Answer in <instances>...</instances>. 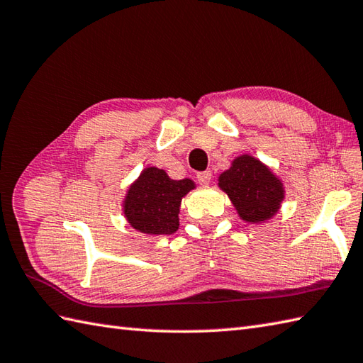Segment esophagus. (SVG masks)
Returning <instances> with one entry per match:
<instances>
[{"instance_id":"obj_1","label":"esophagus","mask_w":363,"mask_h":363,"mask_svg":"<svg viewBox=\"0 0 363 363\" xmlns=\"http://www.w3.org/2000/svg\"><path fill=\"white\" fill-rule=\"evenodd\" d=\"M211 172L209 171H205V172H197V180H199V183H202V184H208L209 182H211Z\"/></svg>"}]
</instances>
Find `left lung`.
I'll list each match as a JSON object with an SVG mask.
<instances>
[{
	"label": "left lung",
	"instance_id": "8db88e82",
	"mask_svg": "<svg viewBox=\"0 0 363 363\" xmlns=\"http://www.w3.org/2000/svg\"><path fill=\"white\" fill-rule=\"evenodd\" d=\"M239 217L248 223H264L281 209L286 197L284 183L272 169L253 155L242 154L217 179Z\"/></svg>",
	"mask_w": 363,
	"mask_h": 363
}]
</instances>
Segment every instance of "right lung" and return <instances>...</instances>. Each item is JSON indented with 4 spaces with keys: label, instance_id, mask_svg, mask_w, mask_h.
<instances>
[{
    "label": "right lung",
    "instance_id": "1",
    "mask_svg": "<svg viewBox=\"0 0 363 363\" xmlns=\"http://www.w3.org/2000/svg\"><path fill=\"white\" fill-rule=\"evenodd\" d=\"M196 189L191 179L172 180L164 169H143L123 200V214L136 231L149 236L172 235L179 230L183 197Z\"/></svg>",
    "mask_w": 363,
    "mask_h": 363
}]
</instances>
